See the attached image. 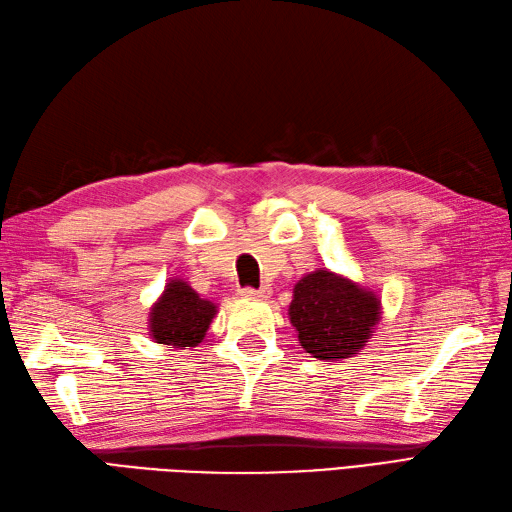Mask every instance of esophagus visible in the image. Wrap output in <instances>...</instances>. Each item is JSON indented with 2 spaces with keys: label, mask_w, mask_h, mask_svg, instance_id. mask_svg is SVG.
<instances>
[{
  "label": "esophagus",
  "mask_w": 512,
  "mask_h": 512,
  "mask_svg": "<svg viewBox=\"0 0 512 512\" xmlns=\"http://www.w3.org/2000/svg\"><path fill=\"white\" fill-rule=\"evenodd\" d=\"M241 295L247 297V299H263V297H269V289H267V286H260V289L245 286V289H241Z\"/></svg>",
  "instance_id": "esophagus-1"
}]
</instances>
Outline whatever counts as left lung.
Masks as SVG:
<instances>
[{"instance_id":"left-lung-1","label":"left lung","mask_w":512,"mask_h":512,"mask_svg":"<svg viewBox=\"0 0 512 512\" xmlns=\"http://www.w3.org/2000/svg\"><path fill=\"white\" fill-rule=\"evenodd\" d=\"M289 317L308 354L319 360L350 358L363 350L380 321V299L352 280L319 269L295 284Z\"/></svg>"}]
</instances>
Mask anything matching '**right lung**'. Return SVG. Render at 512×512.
I'll use <instances>...</instances> for the list:
<instances>
[{
	"label": "right lung",
	"instance_id": "add662e5",
	"mask_svg": "<svg viewBox=\"0 0 512 512\" xmlns=\"http://www.w3.org/2000/svg\"><path fill=\"white\" fill-rule=\"evenodd\" d=\"M217 306L199 297L184 280H171L149 313L154 341L186 350L202 343Z\"/></svg>",
	"mask_w": 512,
	"mask_h": 512
}]
</instances>
